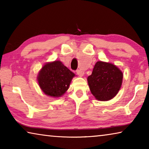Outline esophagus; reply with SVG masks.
Returning a JSON list of instances; mask_svg holds the SVG:
<instances>
[{"label": "esophagus", "instance_id": "34e87169", "mask_svg": "<svg viewBox=\"0 0 149 149\" xmlns=\"http://www.w3.org/2000/svg\"><path fill=\"white\" fill-rule=\"evenodd\" d=\"M76 73H77V74L79 75V76H80V77H82L83 75H84V71H82V70H77V71H76Z\"/></svg>", "mask_w": 149, "mask_h": 149}]
</instances>
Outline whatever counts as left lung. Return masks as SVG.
<instances>
[{
	"label": "left lung",
	"instance_id": "1",
	"mask_svg": "<svg viewBox=\"0 0 149 149\" xmlns=\"http://www.w3.org/2000/svg\"><path fill=\"white\" fill-rule=\"evenodd\" d=\"M123 73L108 62L96 63L92 74L87 77L89 89L97 100L107 101L118 94L122 84Z\"/></svg>",
	"mask_w": 149,
	"mask_h": 149
}]
</instances>
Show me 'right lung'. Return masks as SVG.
I'll return each mask as SVG.
<instances>
[{"label":"right lung","instance_id":"1","mask_svg":"<svg viewBox=\"0 0 149 149\" xmlns=\"http://www.w3.org/2000/svg\"><path fill=\"white\" fill-rule=\"evenodd\" d=\"M75 74L57 60L45 64L37 77L39 87L45 95L60 97L68 89Z\"/></svg>","mask_w":149,"mask_h":149}]
</instances>
